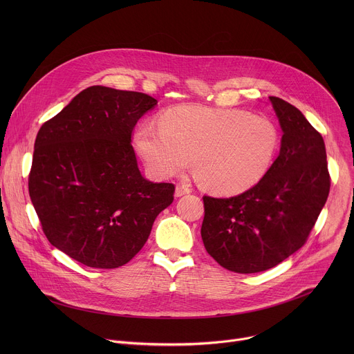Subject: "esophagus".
Instances as JSON below:
<instances>
[{
  "instance_id": "1",
  "label": "esophagus",
  "mask_w": 354,
  "mask_h": 354,
  "mask_svg": "<svg viewBox=\"0 0 354 354\" xmlns=\"http://www.w3.org/2000/svg\"><path fill=\"white\" fill-rule=\"evenodd\" d=\"M190 192H192L190 187H187V186H185V185H178L176 189H175V196H176V197H180V196L189 194Z\"/></svg>"
}]
</instances>
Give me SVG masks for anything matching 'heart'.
<instances>
[{
  "mask_svg": "<svg viewBox=\"0 0 354 354\" xmlns=\"http://www.w3.org/2000/svg\"><path fill=\"white\" fill-rule=\"evenodd\" d=\"M281 142L277 126L239 109L182 105L165 111L158 129L141 126L136 147L149 172L171 178L189 165L207 189L234 194L259 183Z\"/></svg>",
  "mask_w": 354,
  "mask_h": 354,
  "instance_id": "1",
  "label": "heart"
}]
</instances>
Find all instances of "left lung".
Returning a JSON list of instances; mask_svg holds the SVG:
<instances>
[{"label":"left lung","mask_w":354,"mask_h":354,"mask_svg":"<svg viewBox=\"0 0 354 354\" xmlns=\"http://www.w3.org/2000/svg\"><path fill=\"white\" fill-rule=\"evenodd\" d=\"M283 130L280 154L254 187L203 196L201 239L209 255L235 273L274 268L308 239L330 189L325 142L295 106L269 96Z\"/></svg>","instance_id":"obj_1"}]
</instances>
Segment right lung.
I'll use <instances>...</instances> for the list:
<instances>
[{
  "label": "right lung",
  "instance_id": "obj_1",
  "mask_svg": "<svg viewBox=\"0 0 354 354\" xmlns=\"http://www.w3.org/2000/svg\"><path fill=\"white\" fill-rule=\"evenodd\" d=\"M156 105L147 93L93 85L36 136L28 185L41 230L88 268L131 261L174 201V183L142 178L131 145L138 119Z\"/></svg>",
  "mask_w": 354,
  "mask_h": 354
}]
</instances>
